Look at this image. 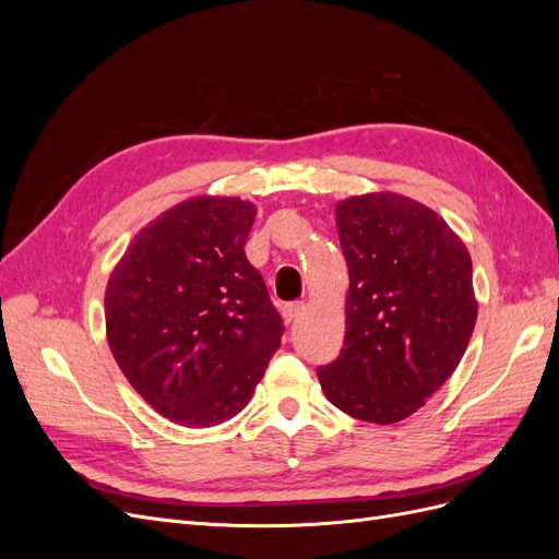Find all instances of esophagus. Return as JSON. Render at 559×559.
Wrapping results in <instances>:
<instances>
[{"mask_svg": "<svg viewBox=\"0 0 559 559\" xmlns=\"http://www.w3.org/2000/svg\"><path fill=\"white\" fill-rule=\"evenodd\" d=\"M306 302L302 300H298V302H289V306H284V310H282V317H284V321L286 324H292V321H296L302 312H306Z\"/></svg>", "mask_w": 559, "mask_h": 559, "instance_id": "1", "label": "esophagus"}]
</instances>
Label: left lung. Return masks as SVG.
Returning <instances> with one entry per match:
<instances>
[{
    "instance_id": "obj_1",
    "label": "left lung",
    "mask_w": 559,
    "mask_h": 559,
    "mask_svg": "<svg viewBox=\"0 0 559 559\" xmlns=\"http://www.w3.org/2000/svg\"><path fill=\"white\" fill-rule=\"evenodd\" d=\"M335 226L349 273L345 345L317 376L335 408L396 425L468 347L478 319L471 253L441 214L394 191L341 200Z\"/></svg>"
}]
</instances>
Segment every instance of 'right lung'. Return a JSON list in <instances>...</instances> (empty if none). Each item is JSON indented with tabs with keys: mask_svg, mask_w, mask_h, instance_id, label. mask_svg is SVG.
Listing matches in <instances>:
<instances>
[{
	"mask_svg": "<svg viewBox=\"0 0 559 559\" xmlns=\"http://www.w3.org/2000/svg\"><path fill=\"white\" fill-rule=\"evenodd\" d=\"M257 205L195 195L134 235L111 270L105 324L151 408L202 429L238 415L282 343V317L245 257Z\"/></svg>",
	"mask_w": 559,
	"mask_h": 559,
	"instance_id": "obj_1",
	"label": "right lung"
}]
</instances>
